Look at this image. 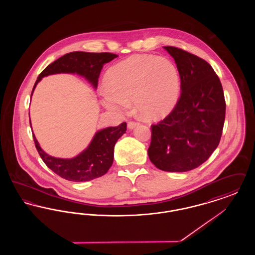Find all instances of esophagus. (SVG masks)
<instances>
[{
  "instance_id": "1",
  "label": "esophagus",
  "mask_w": 255,
  "mask_h": 255,
  "mask_svg": "<svg viewBox=\"0 0 255 255\" xmlns=\"http://www.w3.org/2000/svg\"><path fill=\"white\" fill-rule=\"evenodd\" d=\"M138 125V122H128V128L129 129H133L134 127H136Z\"/></svg>"
}]
</instances>
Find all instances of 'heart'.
Instances as JSON below:
<instances>
[{"mask_svg": "<svg viewBox=\"0 0 255 255\" xmlns=\"http://www.w3.org/2000/svg\"><path fill=\"white\" fill-rule=\"evenodd\" d=\"M101 101L106 109L124 112L133 100L144 119L168 115L181 94V77L175 64L164 57L138 54L113 66L106 74Z\"/></svg>", "mask_w": 255, "mask_h": 255, "instance_id": "b5f03b06", "label": "heart"}]
</instances>
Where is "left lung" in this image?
<instances>
[{"mask_svg":"<svg viewBox=\"0 0 255 255\" xmlns=\"http://www.w3.org/2000/svg\"><path fill=\"white\" fill-rule=\"evenodd\" d=\"M174 58L182 94L175 108L152 125L151 162L167 172H186L203 164L217 148L226 101L217 74L206 61L175 47H163Z\"/></svg>","mask_w":255,"mask_h":255,"instance_id":"1","label":"left lung"}]
</instances>
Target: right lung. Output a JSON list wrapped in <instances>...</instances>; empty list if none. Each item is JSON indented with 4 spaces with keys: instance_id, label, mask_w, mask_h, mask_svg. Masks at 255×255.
<instances>
[{
    "instance_id": "add662e5",
    "label": "right lung",
    "mask_w": 255,
    "mask_h": 255,
    "mask_svg": "<svg viewBox=\"0 0 255 255\" xmlns=\"http://www.w3.org/2000/svg\"><path fill=\"white\" fill-rule=\"evenodd\" d=\"M118 55L109 52L93 53L84 51H73L63 55L52 62L39 74L33 86L31 96L38 82L43 77L55 73H76L97 89L98 77L103 65L117 58ZM30 127L31 122L29 120ZM126 122L118 127H107L97 131L90 144L76 157L61 158L51 157L39 145L32 133L37 151L49 169L61 178L71 182H88L105 175L114 161V149L118 139L126 133Z\"/></svg>"
}]
</instances>
